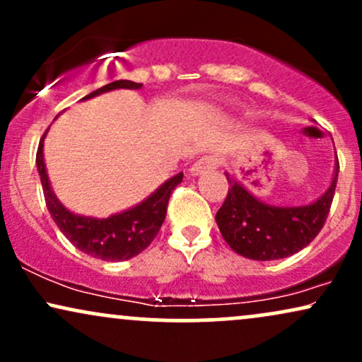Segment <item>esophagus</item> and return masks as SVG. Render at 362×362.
Here are the masks:
<instances>
[{
    "label": "esophagus",
    "instance_id": "obj_1",
    "mask_svg": "<svg viewBox=\"0 0 362 362\" xmlns=\"http://www.w3.org/2000/svg\"><path fill=\"white\" fill-rule=\"evenodd\" d=\"M218 158L214 156H202L201 160H197L190 168V175H201V173L213 172L218 168Z\"/></svg>",
    "mask_w": 362,
    "mask_h": 362
}]
</instances>
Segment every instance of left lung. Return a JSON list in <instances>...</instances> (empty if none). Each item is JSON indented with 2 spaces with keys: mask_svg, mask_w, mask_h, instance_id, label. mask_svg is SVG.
<instances>
[{
  "mask_svg": "<svg viewBox=\"0 0 362 362\" xmlns=\"http://www.w3.org/2000/svg\"><path fill=\"white\" fill-rule=\"evenodd\" d=\"M226 177L230 189L216 214L223 238L247 259L279 260L303 250L322 231L337 187L339 160L332 185L310 206L264 204L230 175Z\"/></svg>",
  "mask_w": 362,
  "mask_h": 362,
  "instance_id": "obj_1",
  "label": "left lung"
}]
</instances>
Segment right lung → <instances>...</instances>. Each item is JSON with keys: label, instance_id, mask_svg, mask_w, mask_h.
Instances as JSON below:
<instances>
[{"label": "right lung", "instance_id": "right-lung-1", "mask_svg": "<svg viewBox=\"0 0 362 362\" xmlns=\"http://www.w3.org/2000/svg\"><path fill=\"white\" fill-rule=\"evenodd\" d=\"M141 83H134L129 80L112 81L102 88L91 91L85 98L97 97V95L105 93V91L129 88L138 90ZM45 136V132H44ZM44 136L40 139L39 148H37V170H39L40 182H42V190L47 204L49 213H51L54 223L61 230V233L71 242L78 250L88 253L95 259H102L107 262L129 260L136 257L149 243L155 240L160 231L161 224L165 221L168 207V199L173 189L180 184L184 173H178L168 182H165L156 192H153L146 201H143L132 209L124 211L120 214H114L107 219L85 218V216H76L69 213L64 206L54 195L51 185H49L47 173H45L44 165Z\"/></svg>", "mask_w": 362, "mask_h": 362}]
</instances>
